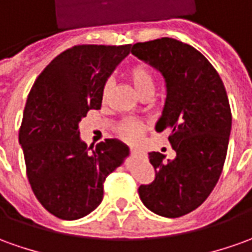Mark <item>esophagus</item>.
<instances>
[{
    "label": "esophagus",
    "instance_id": "obj_1",
    "mask_svg": "<svg viewBox=\"0 0 252 252\" xmlns=\"http://www.w3.org/2000/svg\"><path fill=\"white\" fill-rule=\"evenodd\" d=\"M132 156L133 157H139V158H145V157H146V155H145L143 152H136V150H133Z\"/></svg>",
    "mask_w": 252,
    "mask_h": 252
}]
</instances>
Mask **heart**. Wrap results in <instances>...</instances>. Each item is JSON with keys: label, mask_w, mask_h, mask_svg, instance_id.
Instances as JSON below:
<instances>
[{"label": "heart", "mask_w": 252, "mask_h": 252, "mask_svg": "<svg viewBox=\"0 0 252 252\" xmlns=\"http://www.w3.org/2000/svg\"><path fill=\"white\" fill-rule=\"evenodd\" d=\"M129 78L132 81L135 90L138 91V94L142 95L145 92H155V85H156V78L152 68L149 67L148 64L145 63H138V64H133L132 67L129 68ZM112 90V83L110 81H106L103 85V90L102 94L106 97L109 95V92ZM145 126L136 121V120H124L121 123V126L119 128V133L121 138H124L131 143H136L139 142L142 138V133H143Z\"/></svg>", "instance_id": "heart-1"}]
</instances>
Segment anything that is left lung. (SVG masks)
<instances>
[{"label":"left lung","instance_id":"1","mask_svg":"<svg viewBox=\"0 0 252 252\" xmlns=\"http://www.w3.org/2000/svg\"><path fill=\"white\" fill-rule=\"evenodd\" d=\"M131 52L165 80L167 97L156 131L169 128L176 152L174 160L149 153L156 178L140 185L139 197L157 215L178 218L203 204L220 179L232 129L226 90L204 55L182 41L138 42Z\"/></svg>","mask_w":252,"mask_h":252}]
</instances>
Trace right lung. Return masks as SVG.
<instances>
[{
	"label": "right lung",
	"instance_id": "1",
	"mask_svg": "<svg viewBox=\"0 0 252 252\" xmlns=\"http://www.w3.org/2000/svg\"><path fill=\"white\" fill-rule=\"evenodd\" d=\"M129 52V44L70 48L42 70L29 94L19 131L26 172L37 200L61 220L94 211L103 200L104 179L129 155L119 139L90 151L78 126L91 109H100L104 83Z\"/></svg>",
	"mask_w": 252,
	"mask_h": 252
}]
</instances>
